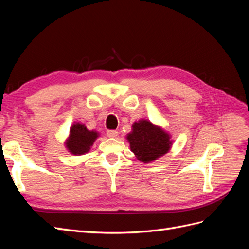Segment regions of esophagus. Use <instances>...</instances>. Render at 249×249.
<instances>
[{"label":"esophagus","instance_id":"1","mask_svg":"<svg viewBox=\"0 0 249 249\" xmlns=\"http://www.w3.org/2000/svg\"><path fill=\"white\" fill-rule=\"evenodd\" d=\"M117 135H118V132L115 131V130H109V131H107V136L109 138H115V137H117Z\"/></svg>","mask_w":249,"mask_h":249}]
</instances>
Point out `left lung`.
Masks as SVG:
<instances>
[{
	"label": "left lung",
	"mask_w": 249,
	"mask_h": 249,
	"mask_svg": "<svg viewBox=\"0 0 249 249\" xmlns=\"http://www.w3.org/2000/svg\"><path fill=\"white\" fill-rule=\"evenodd\" d=\"M126 139L130 142L132 152L143 163L157 160L168 153L172 145L170 135L147 119L134 123L132 132L127 134Z\"/></svg>",
	"instance_id": "1"
}]
</instances>
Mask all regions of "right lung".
I'll return each mask as SVG.
<instances>
[{"label": "right lung", "mask_w": 249, "mask_h": 249, "mask_svg": "<svg viewBox=\"0 0 249 249\" xmlns=\"http://www.w3.org/2000/svg\"><path fill=\"white\" fill-rule=\"evenodd\" d=\"M97 137H99L97 132L89 131L85 124L74 123L71 126L70 136L65 141V145L71 154L81 156L89 152Z\"/></svg>", "instance_id": "1"}]
</instances>
